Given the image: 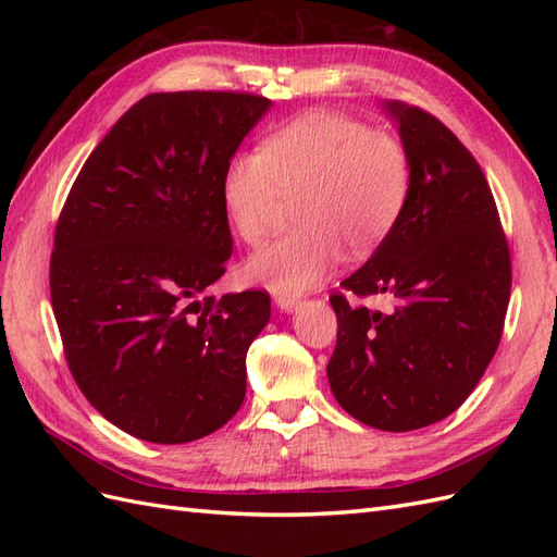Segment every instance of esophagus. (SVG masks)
Instances as JSON below:
<instances>
[{"label": "esophagus", "mask_w": 557, "mask_h": 557, "mask_svg": "<svg viewBox=\"0 0 557 557\" xmlns=\"http://www.w3.org/2000/svg\"><path fill=\"white\" fill-rule=\"evenodd\" d=\"M274 301H276V307L285 313H293L299 307V297L288 295V293H274Z\"/></svg>", "instance_id": "obj_1"}]
</instances>
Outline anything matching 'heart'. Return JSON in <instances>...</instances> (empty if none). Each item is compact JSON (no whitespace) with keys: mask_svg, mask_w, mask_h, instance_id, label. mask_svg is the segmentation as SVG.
<instances>
[{"mask_svg":"<svg viewBox=\"0 0 557 557\" xmlns=\"http://www.w3.org/2000/svg\"><path fill=\"white\" fill-rule=\"evenodd\" d=\"M411 193V158L395 134L358 117L311 111L234 156L221 181L232 230L248 246L272 232L281 197H297L288 237L262 248L246 274L274 293H305L342 258H364L393 232Z\"/></svg>","mask_w":557,"mask_h":557,"instance_id":"heart-1","label":"heart"}]
</instances>
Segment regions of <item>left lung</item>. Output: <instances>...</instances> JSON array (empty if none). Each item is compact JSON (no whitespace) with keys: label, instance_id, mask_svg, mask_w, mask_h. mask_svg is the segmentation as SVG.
<instances>
[{"label":"left lung","instance_id":"obj_1","mask_svg":"<svg viewBox=\"0 0 557 557\" xmlns=\"http://www.w3.org/2000/svg\"><path fill=\"white\" fill-rule=\"evenodd\" d=\"M411 158V193L393 232L356 274L352 307L336 293V346L327 381L360 423L409 432L440 423L471 395L502 339L511 258L499 213L474 156L436 117L387 102Z\"/></svg>","mask_w":557,"mask_h":557}]
</instances>
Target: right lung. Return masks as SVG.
Instances as JSON below:
<instances>
[{
  "label": "right lung",
  "mask_w": 557,
  "mask_h": 557,
  "mask_svg": "<svg viewBox=\"0 0 557 557\" xmlns=\"http://www.w3.org/2000/svg\"><path fill=\"white\" fill-rule=\"evenodd\" d=\"M272 107L248 92H156L99 141L55 227L50 301L66 364L109 423L201 440L239 411L262 290L201 297L225 274L227 162Z\"/></svg>",
  "instance_id": "right-lung-1"
}]
</instances>
